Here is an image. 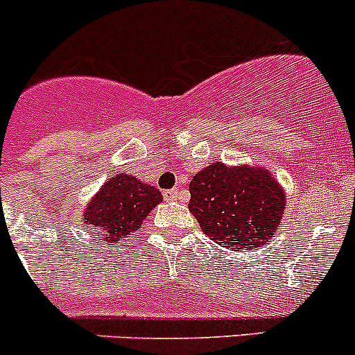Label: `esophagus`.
<instances>
[{
  "mask_svg": "<svg viewBox=\"0 0 355 355\" xmlns=\"http://www.w3.org/2000/svg\"><path fill=\"white\" fill-rule=\"evenodd\" d=\"M164 199L166 200H175L178 198V189H171V191H164L163 192Z\"/></svg>",
  "mask_w": 355,
  "mask_h": 355,
  "instance_id": "obj_1",
  "label": "esophagus"
}]
</instances>
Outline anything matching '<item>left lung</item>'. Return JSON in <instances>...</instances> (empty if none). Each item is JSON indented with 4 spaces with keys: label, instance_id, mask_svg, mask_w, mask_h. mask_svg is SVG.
<instances>
[{
    "label": "left lung",
    "instance_id": "8db88e82",
    "mask_svg": "<svg viewBox=\"0 0 355 355\" xmlns=\"http://www.w3.org/2000/svg\"><path fill=\"white\" fill-rule=\"evenodd\" d=\"M189 191V209L204 234L228 249L268 242L284 214V191L263 168L213 163L194 175Z\"/></svg>",
    "mask_w": 355,
    "mask_h": 355
}]
</instances>
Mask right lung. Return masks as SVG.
<instances>
[{
	"instance_id": "add662e5",
	"label": "right lung",
	"mask_w": 355,
	"mask_h": 355,
	"mask_svg": "<svg viewBox=\"0 0 355 355\" xmlns=\"http://www.w3.org/2000/svg\"><path fill=\"white\" fill-rule=\"evenodd\" d=\"M161 199L163 196L153 185L142 184L130 175L118 173L106 182L85 207V225L96 228L99 241L113 245L120 237L137 230Z\"/></svg>"
}]
</instances>
